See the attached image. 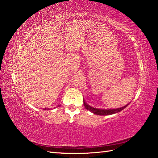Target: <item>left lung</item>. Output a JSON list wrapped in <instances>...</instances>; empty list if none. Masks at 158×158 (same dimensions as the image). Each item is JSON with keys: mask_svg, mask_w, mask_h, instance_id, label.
Masks as SVG:
<instances>
[{"mask_svg": "<svg viewBox=\"0 0 158 158\" xmlns=\"http://www.w3.org/2000/svg\"><path fill=\"white\" fill-rule=\"evenodd\" d=\"M84 102V105L85 106L86 109L89 110L91 112L93 113L94 114L96 115H112L114 114H117V113L121 111L122 110H123L124 109H125L126 107L129 105V103H128L127 105H124V106L120 107V108H117V109H97V108H94L93 106H91L90 105H87V103L85 102V100H83Z\"/></svg>", "mask_w": 158, "mask_h": 158, "instance_id": "left-lung-1", "label": "left lung"}]
</instances>
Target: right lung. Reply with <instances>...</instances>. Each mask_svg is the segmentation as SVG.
I'll return each instance as SVG.
<instances>
[{"label":"right lung","mask_w":158,"mask_h":158,"mask_svg":"<svg viewBox=\"0 0 158 158\" xmlns=\"http://www.w3.org/2000/svg\"><path fill=\"white\" fill-rule=\"evenodd\" d=\"M60 105H58V106H60ZM44 110H50V109H49V108H44V109H43Z\"/></svg>","instance_id":"1"}]
</instances>
